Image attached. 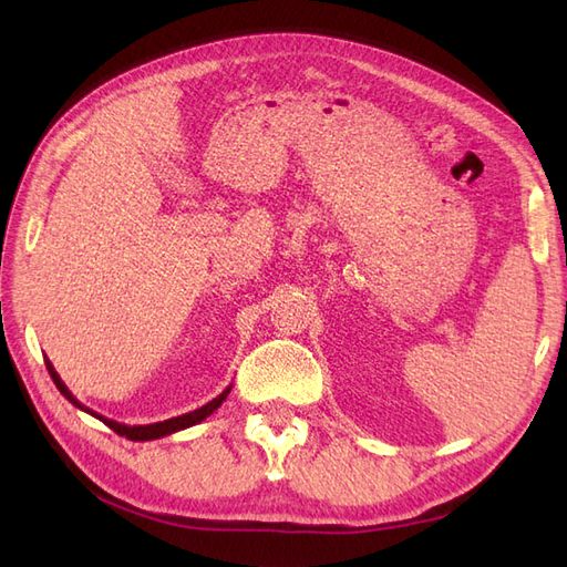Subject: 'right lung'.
Wrapping results in <instances>:
<instances>
[{"label":"right lung","mask_w":567,"mask_h":567,"mask_svg":"<svg viewBox=\"0 0 567 567\" xmlns=\"http://www.w3.org/2000/svg\"><path fill=\"white\" fill-rule=\"evenodd\" d=\"M47 369H49V375L51 379H54V383H56V388L61 390V394L63 398L71 402L73 406H78V409H82V411H87L90 416H94V419H99V421H104L113 433H117V435H123V437H127V440H134V442H146V440H158V437H165V435H173V433H177V431H184V427H192V425H196V423H200V421H205L208 419L213 411L217 409V406H221V402L227 400V394L231 392V385L227 388V390H221L215 400H210L208 404H203L200 409H196V411H188V414H182V416H175V419H167V421H158V423H148V425H125V423H117V421H113V419H106V416H101V414H96V411H92L90 406H84L75 394L68 390V385L61 381V375L56 373V369H54V364L49 362L47 359Z\"/></svg>","instance_id":"obj_1"}]
</instances>
